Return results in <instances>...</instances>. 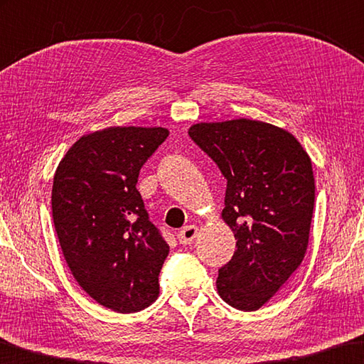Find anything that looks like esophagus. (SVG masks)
<instances>
[{
  "label": "esophagus",
  "mask_w": 364,
  "mask_h": 364,
  "mask_svg": "<svg viewBox=\"0 0 364 364\" xmlns=\"http://www.w3.org/2000/svg\"><path fill=\"white\" fill-rule=\"evenodd\" d=\"M196 235H198V228L190 224V225H186V228L178 232L177 238H178V242L182 243V245H190V243L195 240Z\"/></svg>",
  "instance_id": "obj_1"
}]
</instances>
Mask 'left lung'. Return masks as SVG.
Here are the masks:
<instances>
[{"mask_svg": "<svg viewBox=\"0 0 364 364\" xmlns=\"http://www.w3.org/2000/svg\"><path fill=\"white\" fill-rule=\"evenodd\" d=\"M228 178L221 218L237 250L219 269L218 294L255 311L269 301L305 258L314 208V176L305 148L289 130L230 119L188 129Z\"/></svg>", "mask_w": 364, "mask_h": 364, "instance_id": "1", "label": "left lung"}]
</instances>
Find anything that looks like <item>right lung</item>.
<instances>
[{"instance_id": "obj_1", "label": "right lung", "mask_w": 364, "mask_h": 364, "mask_svg": "<svg viewBox=\"0 0 364 364\" xmlns=\"http://www.w3.org/2000/svg\"><path fill=\"white\" fill-rule=\"evenodd\" d=\"M164 127H108L82 135L59 161L53 223L77 284L100 305L136 313L159 295L169 245L148 219L136 178Z\"/></svg>"}]
</instances>
